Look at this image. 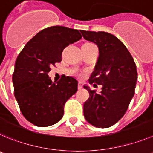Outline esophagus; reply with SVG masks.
<instances>
[{
    "instance_id": "esophagus-1",
    "label": "esophagus",
    "mask_w": 153,
    "mask_h": 153,
    "mask_svg": "<svg viewBox=\"0 0 153 153\" xmlns=\"http://www.w3.org/2000/svg\"><path fill=\"white\" fill-rule=\"evenodd\" d=\"M78 89H82V88H83V84H82V82H78Z\"/></svg>"
}]
</instances>
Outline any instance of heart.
Segmentation results:
<instances>
[{
    "label": "heart",
    "mask_w": 153,
    "mask_h": 153,
    "mask_svg": "<svg viewBox=\"0 0 153 153\" xmlns=\"http://www.w3.org/2000/svg\"><path fill=\"white\" fill-rule=\"evenodd\" d=\"M84 44H86V45H92L93 43H91V42H85V43Z\"/></svg>",
    "instance_id": "1"
}]
</instances>
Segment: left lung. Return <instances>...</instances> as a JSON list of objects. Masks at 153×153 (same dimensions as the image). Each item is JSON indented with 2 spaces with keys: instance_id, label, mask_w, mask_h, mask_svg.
Wrapping results in <instances>:
<instances>
[{
  "instance_id": "8db88e82",
  "label": "left lung",
  "mask_w": 153,
  "mask_h": 153,
  "mask_svg": "<svg viewBox=\"0 0 153 153\" xmlns=\"http://www.w3.org/2000/svg\"><path fill=\"white\" fill-rule=\"evenodd\" d=\"M80 31L86 40L98 47V59L89 82L102 86L100 94L84 86L89 92L88 100L84 104V116L93 126L110 127L123 117L134 95L137 66L127 48L115 36Z\"/></svg>"
}]
</instances>
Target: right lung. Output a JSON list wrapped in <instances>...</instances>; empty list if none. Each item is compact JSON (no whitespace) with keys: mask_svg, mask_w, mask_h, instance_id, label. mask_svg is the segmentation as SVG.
Returning a JSON list of instances; mask_svg holds the SVG:
<instances>
[{"mask_svg":"<svg viewBox=\"0 0 153 153\" xmlns=\"http://www.w3.org/2000/svg\"><path fill=\"white\" fill-rule=\"evenodd\" d=\"M78 30L54 26L33 36L16 58L13 73L14 96L23 117L38 126L53 125L62 118L64 106L78 91V81L63 75L53 82L50 67L62 61L69 44L82 39Z\"/></svg>","mask_w":153,"mask_h":153,"instance_id":"obj_1","label":"right lung"}]
</instances>
